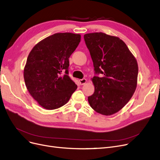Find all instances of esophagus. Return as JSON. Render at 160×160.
Here are the masks:
<instances>
[{"label": "esophagus", "instance_id": "obj_1", "mask_svg": "<svg viewBox=\"0 0 160 160\" xmlns=\"http://www.w3.org/2000/svg\"><path fill=\"white\" fill-rule=\"evenodd\" d=\"M79 82H80V84L81 85H84V84H85L87 82V80H86V78H83V79H80V80H79Z\"/></svg>", "mask_w": 160, "mask_h": 160}]
</instances>
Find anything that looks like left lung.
<instances>
[{
  "label": "left lung",
  "mask_w": 160,
  "mask_h": 160,
  "mask_svg": "<svg viewBox=\"0 0 160 160\" xmlns=\"http://www.w3.org/2000/svg\"><path fill=\"white\" fill-rule=\"evenodd\" d=\"M95 74V87L88 102L95 112L105 116L120 110L133 96L137 85L138 64L134 55L120 38L103 32L84 34Z\"/></svg>",
  "instance_id": "1"
}]
</instances>
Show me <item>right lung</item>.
I'll list each match as a JSON object with an SVG mask.
<instances>
[{
  "mask_svg": "<svg viewBox=\"0 0 160 160\" xmlns=\"http://www.w3.org/2000/svg\"><path fill=\"white\" fill-rule=\"evenodd\" d=\"M80 40L79 34L55 33L40 41L30 52L23 71L25 86L44 108L65 105L77 89L68 75V58Z\"/></svg>",
  "mask_w": 160,
  "mask_h": 160,
  "instance_id": "1",
  "label": "right lung"
}]
</instances>
